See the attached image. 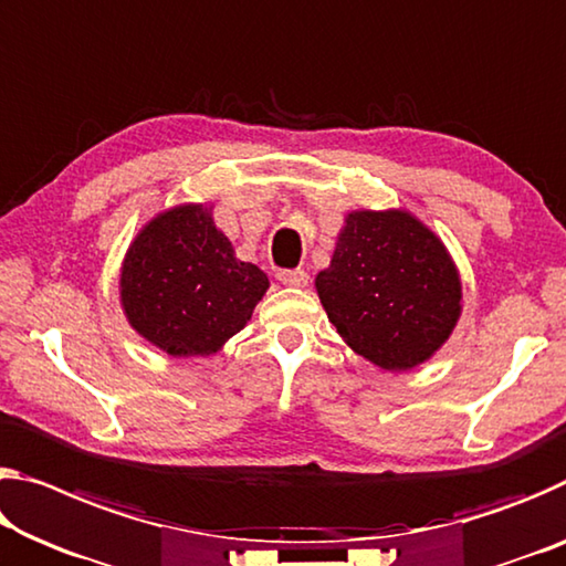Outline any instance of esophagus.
<instances>
[{
    "label": "esophagus",
    "mask_w": 566,
    "mask_h": 566,
    "mask_svg": "<svg viewBox=\"0 0 566 566\" xmlns=\"http://www.w3.org/2000/svg\"><path fill=\"white\" fill-rule=\"evenodd\" d=\"M276 280H280L284 286H304L310 276L304 269H280V272H276Z\"/></svg>",
    "instance_id": "esophagus-1"
}]
</instances>
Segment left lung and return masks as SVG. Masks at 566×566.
I'll return each mask as SVG.
<instances>
[{"label":"left lung","mask_w":566,"mask_h":566,"mask_svg":"<svg viewBox=\"0 0 566 566\" xmlns=\"http://www.w3.org/2000/svg\"><path fill=\"white\" fill-rule=\"evenodd\" d=\"M315 286L339 337L390 373L430 360L461 317L451 254L402 209L347 213Z\"/></svg>","instance_id":"1"}]
</instances>
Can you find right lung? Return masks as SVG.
I'll return each mask as SVG.
<instances>
[{"mask_svg": "<svg viewBox=\"0 0 566 566\" xmlns=\"http://www.w3.org/2000/svg\"><path fill=\"white\" fill-rule=\"evenodd\" d=\"M266 290V274L237 259L203 203L174 206L150 219L120 269L130 327L174 357L219 353L244 329Z\"/></svg>", "mask_w": 566, "mask_h": 566, "instance_id": "right-lung-1", "label": "right lung"}]
</instances>
